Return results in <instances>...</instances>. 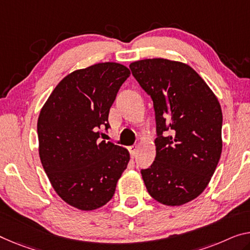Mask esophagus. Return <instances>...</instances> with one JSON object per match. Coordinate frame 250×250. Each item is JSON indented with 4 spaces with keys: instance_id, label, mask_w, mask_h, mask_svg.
<instances>
[{
    "instance_id": "obj_1",
    "label": "esophagus",
    "mask_w": 250,
    "mask_h": 250,
    "mask_svg": "<svg viewBox=\"0 0 250 250\" xmlns=\"http://www.w3.org/2000/svg\"><path fill=\"white\" fill-rule=\"evenodd\" d=\"M128 151H129L130 156L134 157L136 154V152H137V146H136V145H132V146L128 147Z\"/></svg>"
}]
</instances>
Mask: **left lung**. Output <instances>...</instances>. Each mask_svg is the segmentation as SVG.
I'll return each instance as SVG.
<instances>
[{
    "label": "left lung",
    "instance_id": "8db88e82",
    "mask_svg": "<svg viewBox=\"0 0 250 250\" xmlns=\"http://www.w3.org/2000/svg\"><path fill=\"white\" fill-rule=\"evenodd\" d=\"M155 110V161L141 171L147 192L182 206L208 186L222 151V112L213 91L189 64L163 58L129 64Z\"/></svg>",
    "mask_w": 250,
    "mask_h": 250
}]
</instances>
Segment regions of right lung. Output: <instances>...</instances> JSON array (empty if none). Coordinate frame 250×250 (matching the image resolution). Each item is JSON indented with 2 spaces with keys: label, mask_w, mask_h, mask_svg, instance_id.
Masks as SVG:
<instances>
[{
  "label": "right lung",
  "mask_w": 250,
  "mask_h": 250,
  "mask_svg": "<svg viewBox=\"0 0 250 250\" xmlns=\"http://www.w3.org/2000/svg\"><path fill=\"white\" fill-rule=\"evenodd\" d=\"M129 75L117 62L78 69L61 80L40 110L42 167L57 194L79 210L105 206L127 167V149L102 140L101 128H109V109Z\"/></svg>",
  "instance_id": "right-lung-1"
}]
</instances>
